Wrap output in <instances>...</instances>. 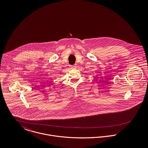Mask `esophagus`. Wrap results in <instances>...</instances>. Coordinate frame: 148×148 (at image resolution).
Instances as JSON below:
<instances>
[{"label":"esophagus","instance_id":"34e87169","mask_svg":"<svg viewBox=\"0 0 148 148\" xmlns=\"http://www.w3.org/2000/svg\"><path fill=\"white\" fill-rule=\"evenodd\" d=\"M75 67H76V65H71V68H73Z\"/></svg>","mask_w":148,"mask_h":148}]
</instances>
